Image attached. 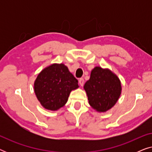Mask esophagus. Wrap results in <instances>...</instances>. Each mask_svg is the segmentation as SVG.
<instances>
[{"mask_svg": "<svg viewBox=\"0 0 152 152\" xmlns=\"http://www.w3.org/2000/svg\"><path fill=\"white\" fill-rule=\"evenodd\" d=\"M79 84H80V86H83V85H84V79L83 78H80V80H79Z\"/></svg>", "mask_w": 152, "mask_h": 152, "instance_id": "1", "label": "esophagus"}]
</instances>
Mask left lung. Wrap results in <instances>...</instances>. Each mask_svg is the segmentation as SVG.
Wrapping results in <instances>:
<instances>
[{
  "label": "left lung",
  "instance_id": "obj_1",
  "mask_svg": "<svg viewBox=\"0 0 152 152\" xmlns=\"http://www.w3.org/2000/svg\"><path fill=\"white\" fill-rule=\"evenodd\" d=\"M84 88L89 104L98 112H106L111 109L119 99L122 91L118 76L109 69L99 66L92 70Z\"/></svg>",
  "mask_w": 152,
  "mask_h": 152
}]
</instances>
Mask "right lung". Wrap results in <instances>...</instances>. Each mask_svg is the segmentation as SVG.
<instances>
[{"label":"right lung","mask_w":152,"mask_h":152,"mask_svg":"<svg viewBox=\"0 0 152 152\" xmlns=\"http://www.w3.org/2000/svg\"><path fill=\"white\" fill-rule=\"evenodd\" d=\"M79 87L78 80L64 64L45 68L34 82V93L45 109L57 111L67 102L72 90Z\"/></svg>","instance_id":"1"}]
</instances>
